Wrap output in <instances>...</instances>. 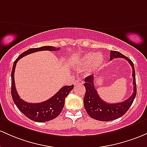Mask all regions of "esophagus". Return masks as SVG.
Returning a JSON list of instances; mask_svg holds the SVG:
<instances>
[{
  "label": "esophagus",
  "instance_id": "esophagus-1",
  "mask_svg": "<svg viewBox=\"0 0 147 147\" xmlns=\"http://www.w3.org/2000/svg\"><path fill=\"white\" fill-rule=\"evenodd\" d=\"M82 84H83V81H82V80H77V81H75V86H77V85H82Z\"/></svg>",
  "mask_w": 147,
  "mask_h": 147
}]
</instances>
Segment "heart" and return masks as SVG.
<instances>
[{
  "label": "heart",
  "mask_w": 147,
  "mask_h": 147,
  "mask_svg": "<svg viewBox=\"0 0 147 147\" xmlns=\"http://www.w3.org/2000/svg\"><path fill=\"white\" fill-rule=\"evenodd\" d=\"M104 62V57L101 54L88 52L77 59L75 66L79 70H83L88 67L89 72H93L100 69Z\"/></svg>",
  "instance_id": "b5f03b06"
}]
</instances>
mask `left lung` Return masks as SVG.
<instances>
[{
    "label": "left lung",
    "mask_w": 147,
    "mask_h": 147,
    "mask_svg": "<svg viewBox=\"0 0 147 147\" xmlns=\"http://www.w3.org/2000/svg\"><path fill=\"white\" fill-rule=\"evenodd\" d=\"M117 58H123L125 59L133 69V93L128 99L118 103H107L101 99L94 86V78L93 75L86 77L84 79V86L86 88L84 106L87 114L91 118L101 121H109L122 117L128 110L133 104L137 94L136 80H135V71L134 64L130 59L125 56L121 53L117 51H111L110 61Z\"/></svg>",
    "instance_id": "obj_1"
}]
</instances>
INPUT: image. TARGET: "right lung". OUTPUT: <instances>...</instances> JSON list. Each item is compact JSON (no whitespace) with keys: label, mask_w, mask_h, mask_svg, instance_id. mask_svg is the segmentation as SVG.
Wrapping results in <instances>:
<instances>
[{"label":"right lung","mask_w":147,"mask_h":147,"mask_svg":"<svg viewBox=\"0 0 147 147\" xmlns=\"http://www.w3.org/2000/svg\"><path fill=\"white\" fill-rule=\"evenodd\" d=\"M56 51L59 50V48L54 47L52 46H43L38 48H32L27 51H24L14 62L12 67V73H11V79H12V88H11V93L14 102L24 115L30 120L34 121L40 123L49 121L50 120L57 117L61 112H62L63 108L65 104V99L69 93L72 91L74 85L71 86H65L61 88L54 96L47 100L39 103H29L24 101L20 98L17 93L15 88L14 83V70L18 61L24 56L31 54V53L37 52L40 51Z\"/></svg>","instance_id":"add662e5"}]
</instances>
